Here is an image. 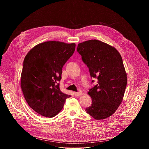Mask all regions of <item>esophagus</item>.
I'll list each match as a JSON object with an SVG mask.
<instances>
[{
	"label": "esophagus",
	"mask_w": 149,
	"mask_h": 149,
	"mask_svg": "<svg viewBox=\"0 0 149 149\" xmlns=\"http://www.w3.org/2000/svg\"><path fill=\"white\" fill-rule=\"evenodd\" d=\"M83 94V93L82 92H75V95L76 96H80Z\"/></svg>",
	"instance_id": "34e87169"
}]
</instances>
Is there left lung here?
I'll use <instances>...</instances> for the list:
<instances>
[{
    "label": "left lung",
    "mask_w": 149,
    "mask_h": 149,
    "mask_svg": "<svg viewBox=\"0 0 149 149\" xmlns=\"http://www.w3.org/2000/svg\"><path fill=\"white\" fill-rule=\"evenodd\" d=\"M77 51L91 78L98 80L97 84L88 92L92 104L85 111L95 120L106 119L120 105L127 83L122 57L116 48L97 40L79 43Z\"/></svg>",
    "instance_id": "left-lung-1"
}]
</instances>
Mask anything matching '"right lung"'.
I'll list each match as a JSON object with an SVG mask.
<instances>
[{
    "instance_id": "add662e5",
    "label": "right lung",
    "mask_w": 149,
    "mask_h": 149,
    "mask_svg": "<svg viewBox=\"0 0 149 149\" xmlns=\"http://www.w3.org/2000/svg\"><path fill=\"white\" fill-rule=\"evenodd\" d=\"M75 50L74 43L50 41L37 45L25 57L21 87L29 106L40 115L54 117L71 97L60 91L58 82L63 66Z\"/></svg>"
}]
</instances>
